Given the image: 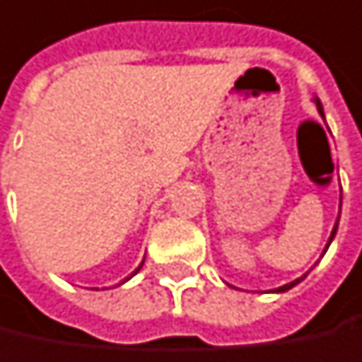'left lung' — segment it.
Segmentation results:
<instances>
[{
	"mask_svg": "<svg viewBox=\"0 0 362 362\" xmlns=\"http://www.w3.org/2000/svg\"><path fill=\"white\" fill-rule=\"evenodd\" d=\"M315 104H317V110H319V114L323 116V106H321V102H319V100H315ZM338 221H339V216H338ZM336 231H338V223H336V227H334V231H332V238H329V242H327V246H325V250L329 248V244H332V240H334V235H336ZM306 275H308V273H306ZM306 275H302V277H298V279H296V281H292V284H286V286H281V288H277L275 292H288V290H292V288H294L296 284H300V281H302V279H304Z\"/></svg>",
	"mask_w": 362,
	"mask_h": 362,
	"instance_id": "1",
	"label": "left lung"
}]
</instances>
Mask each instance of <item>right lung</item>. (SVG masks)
Returning <instances> with one entry per match:
<instances>
[{
    "label": "right lung",
    "instance_id": "obj_1",
    "mask_svg": "<svg viewBox=\"0 0 362 362\" xmlns=\"http://www.w3.org/2000/svg\"><path fill=\"white\" fill-rule=\"evenodd\" d=\"M141 264H144V262H141ZM141 264H139V267H137V271H139V269H141ZM137 271H135V273H137ZM135 273H133V275H135Z\"/></svg>",
    "mask_w": 362,
    "mask_h": 362
}]
</instances>
